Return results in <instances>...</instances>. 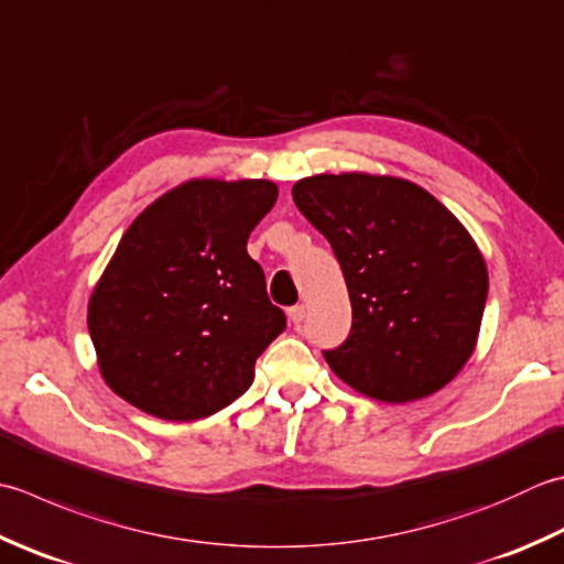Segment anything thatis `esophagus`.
<instances>
[{
  "mask_svg": "<svg viewBox=\"0 0 564 564\" xmlns=\"http://www.w3.org/2000/svg\"><path fill=\"white\" fill-rule=\"evenodd\" d=\"M289 317H291L293 325H301L303 319H305V305H293V307H289Z\"/></svg>",
  "mask_w": 564,
  "mask_h": 564,
  "instance_id": "esophagus-1",
  "label": "esophagus"
}]
</instances>
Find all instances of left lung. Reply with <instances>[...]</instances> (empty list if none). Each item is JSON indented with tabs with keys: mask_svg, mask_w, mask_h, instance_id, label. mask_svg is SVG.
Returning <instances> with one entry per match:
<instances>
[{
	"mask_svg": "<svg viewBox=\"0 0 564 564\" xmlns=\"http://www.w3.org/2000/svg\"><path fill=\"white\" fill-rule=\"evenodd\" d=\"M293 200L323 235L351 301L347 339L323 355L351 389L408 403L443 389L477 345L489 273L449 209L389 175H313Z\"/></svg>",
	"mask_w": 564,
	"mask_h": 564,
	"instance_id": "left-lung-1",
	"label": "left lung"
}]
</instances>
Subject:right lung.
Returning a JSON list of instances; mask_svg holds the SVG:
<instances>
[{"label": "right lung", "mask_w": 564, "mask_h": 564, "mask_svg": "<svg viewBox=\"0 0 564 564\" xmlns=\"http://www.w3.org/2000/svg\"><path fill=\"white\" fill-rule=\"evenodd\" d=\"M271 181H191L124 231L87 311L99 371L163 421H200L253 381L285 329L247 239L273 207Z\"/></svg>", "instance_id": "obj_1"}]
</instances>
